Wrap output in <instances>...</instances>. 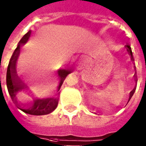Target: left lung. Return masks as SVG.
Instances as JSON below:
<instances>
[{
  "label": "left lung",
  "mask_w": 146,
  "mask_h": 146,
  "mask_svg": "<svg viewBox=\"0 0 146 146\" xmlns=\"http://www.w3.org/2000/svg\"><path fill=\"white\" fill-rule=\"evenodd\" d=\"M126 47H127L128 52H129V53H130V56H131V58H132V59L133 60V53H132V50H131V48H130V45H126Z\"/></svg>",
  "instance_id": "obj_1"
}]
</instances>
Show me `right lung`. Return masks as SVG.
I'll return each instance as SVG.
<instances>
[{
	"label": "right lung",
	"instance_id": "1",
	"mask_svg": "<svg viewBox=\"0 0 146 146\" xmlns=\"http://www.w3.org/2000/svg\"><path fill=\"white\" fill-rule=\"evenodd\" d=\"M30 35H31V31H29L23 36L20 41L19 42L17 47L14 50L12 56L10 58V62L8 65L7 71V87L8 92H9L10 97L15 104H16V93L22 88L20 80L17 78L16 72H15V65H16V62L17 60V57L19 54L21 44H24L26 43L27 40H29V37H30ZM69 73H71V71H68V70H62V72L59 73L60 83H59L58 89H60L64 80L66 79V76ZM58 102H59V100L56 98L38 99L35 101L33 106L30 108H19V107L18 108L20 110L23 111V112L29 114V115H48V114L52 112L53 111H54L58 106Z\"/></svg>",
	"mask_w": 146,
	"mask_h": 146
}]
</instances>
